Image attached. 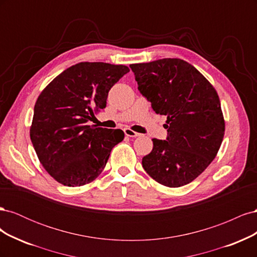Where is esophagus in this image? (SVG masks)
Wrapping results in <instances>:
<instances>
[{
    "instance_id": "34e87169",
    "label": "esophagus",
    "mask_w": 257,
    "mask_h": 257,
    "mask_svg": "<svg viewBox=\"0 0 257 257\" xmlns=\"http://www.w3.org/2000/svg\"><path fill=\"white\" fill-rule=\"evenodd\" d=\"M124 133H125V135H126V136H128V137H133V138L138 137V136H141V134H139V133H136V132H134L133 130H131V128H124Z\"/></svg>"
}]
</instances>
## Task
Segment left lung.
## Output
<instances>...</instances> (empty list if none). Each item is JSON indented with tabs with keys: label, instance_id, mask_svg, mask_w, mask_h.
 <instances>
[{
	"label": "left lung",
	"instance_id": "8db88e82",
	"mask_svg": "<svg viewBox=\"0 0 257 257\" xmlns=\"http://www.w3.org/2000/svg\"><path fill=\"white\" fill-rule=\"evenodd\" d=\"M138 90L167 116V141L153 138L143 167L155 181L179 188L192 182L219 151L225 132L220 98L203 74L181 59L131 64Z\"/></svg>",
	"mask_w": 257,
	"mask_h": 257
}]
</instances>
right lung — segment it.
<instances>
[{
	"mask_svg": "<svg viewBox=\"0 0 257 257\" xmlns=\"http://www.w3.org/2000/svg\"><path fill=\"white\" fill-rule=\"evenodd\" d=\"M130 72L125 65L80 62L58 75L38 96L30 137L47 173L66 186L88 184L100 175L122 130L89 125L106 107L108 92Z\"/></svg>",
	"mask_w": 257,
	"mask_h": 257,
	"instance_id": "1",
	"label": "right lung"
}]
</instances>
